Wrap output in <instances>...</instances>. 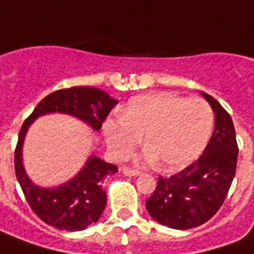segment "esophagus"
Returning a JSON list of instances; mask_svg holds the SVG:
<instances>
[{
  "instance_id": "obj_1",
  "label": "esophagus",
  "mask_w": 254,
  "mask_h": 254,
  "mask_svg": "<svg viewBox=\"0 0 254 254\" xmlns=\"http://www.w3.org/2000/svg\"><path fill=\"white\" fill-rule=\"evenodd\" d=\"M121 172L124 173V175H127V176H139L140 175V172L139 170H136V169H130V168H127V166H124L121 169Z\"/></svg>"
}]
</instances>
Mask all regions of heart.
Masks as SVG:
<instances>
[{"mask_svg": "<svg viewBox=\"0 0 254 254\" xmlns=\"http://www.w3.org/2000/svg\"><path fill=\"white\" fill-rule=\"evenodd\" d=\"M213 124V111L205 100L155 92L133 97L122 109L121 117L103 124V133L118 159L129 157L144 134L145 161H158L164 170H179L201 155Z\"/></svg>", "mask_w": 254, "mask_h": 254, "instance_id": "1", "label": "heart"}]
</instances>
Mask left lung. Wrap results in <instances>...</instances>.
<instances>
[{"label": "left lung", "instance_id": "1", "mask_svg": "<svg viewBox=\"0 0 254 254\" xmlns=\"http://www.w3.org/2000/svg\"><path fill=\"white\" fill-rule=\"evenodd\" d=\"M214 113V132L195 162L170 177H158L157 189L145 201L159 224L189 230L212 219L226 199L235 176L238 144L230 114L214 97L201 92Z\"/></svg>", "mask_w": 254, "mask_h": 254}]
</instances>
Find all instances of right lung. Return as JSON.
Masks as SVG:
<instances>
[{"label":"right lung","instance_id":"right-lung-1","mask_svg":"<svg viewBox=\"0 0 254 254\" xmlns=\"http://www.w3.org/2000/svg\"><path fill=\"white\" fill-rule=\"evenodd\" d=\"M117 103L104 90L93 86H74L44 97L23 122L15 150L16 179L33 212L48 226L65 231H81L96 223L107 203L103 184L110 175L118 172V168L92 155L71 180L55 189L40 187L30 180L23 166V143L28 127L41 115L62 113L72 115L99 130Z\"/></svg>","mask_w":254,"mask_h":254}]
</instances>
